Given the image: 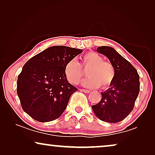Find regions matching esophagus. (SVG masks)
I'll list each match as a JSON object with an SVG mask.
<instances>
[{"instance_id": "esophagus-1", "label": "esophagus", "mask_w": 155, "mask_h": 155, "mask_svg": "<svg viewBox=\"0 0 155 155\" xmlns=\"http://www.w3.org/2000/svg\"><path fill=\"white\" fill-rule=\"evenodd\" d=\"M82 92H84V93H90V90H82Z\"/></svg>"}]
</instances>
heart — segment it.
Returning a JSON list of instances; mask_svg holds the SVG:
<instances>
[{"label":"heart","mask_w":155,"mask_h":155,"mask_svg":"<svg viewBox=\"0 0 155 155\" xmlns=\"http://www.w3.org/2000/svg\"><path fill=\"white\" fill-rule=\"evenodd\" d=\"M82 68H87L88 78L83 80L82 85L87 88H97L99 86L107 88L113 82L115 78V69L109 61H104L102 56L96 52L91 51L84 54L80 63ZM65 75L69 82L78 84L84 74L79 63L72 59L65 66Z\"/></svg>","instance_id":"1"}]
</instances>
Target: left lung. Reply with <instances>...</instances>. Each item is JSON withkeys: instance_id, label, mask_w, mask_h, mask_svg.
<instances>
[{"instance_id": "obj_1", "label": "left lung", "mask_w": 155, "mask_h": 155, "mask_svg": "<svg viewBox=\"0 0 155 155\" xmlns=\"http://www.w3.org/2000/svg\"><path fill=\"white\" fill-rule=\"evenodd\" d=\"M97 51L109 59L116 73L109 88L101 92V101L92 108L99 119L116 124L126 118L133 111L140 92V77L132 64L114 48L99 46Z\"/></svg>"}]
</instances>
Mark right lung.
Wrapping results in <instances>:
<instances>
[{
    "label": "right lung",
    "mask_w": 155,
    "mask_h": 155,
    "mask_svg": "<svg viewBox=\"0 0 155 155\" xmlns=\"http://www.w3.org/2000/svg\"><path fill=\"white\" fill-rule=\"evenodd\" d=\"M82 50L54 46L33 56L24 65L17 81V93L25 112L39 122L58 118L78 89L65 75L67 63Z\"/></svg>",
    "instance_id": "add662e5"
}]
</instances>
